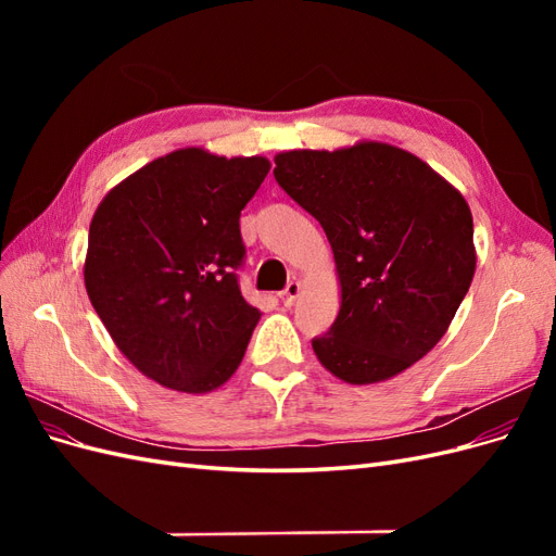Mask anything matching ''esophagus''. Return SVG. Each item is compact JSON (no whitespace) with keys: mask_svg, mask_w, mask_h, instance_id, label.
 Listing matches in <instances>:
<instances>
[{"mask_svg":"<svg viewBox=\"0 0 556 556\" xmlns=\"http://www.w3.org/2000/svg\"><path fill=\"white\" fill-rule=\"evenodd\" d=\"M299 294H301V282H299V280L288 282V288H285V290H282V294H280L282 304H285V306H292L294 301L299 299Z\"/></svg>","mask_w":556,"mask_h":556,"instance_id":"1","label":"esophagus"}]
</instances>
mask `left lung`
Masks as SVG:
<instances>
[{"mask_svg": "<svg viewBox=\"0 0 556 556\" xmlns=\"http://www.w3.org/2000/svg\"><path fill=\"white\" fill-rule=\"evenodd\" d=\"M274 176L323 225L341 311L313 350L352 384L392 378L443 339L476 274L473 215L429 164L387 143L276 155Z\"/></svg>", "mask_w": 556, "mask_h": 556, "instance_id": "1", "label": "left lung"}]
</instances>
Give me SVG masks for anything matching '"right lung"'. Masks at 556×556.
I'll return each mask as SVG.
<instances>
[{
	"label": "right lung",
	"mask_w": 556,
	"mask_h": 556,
	"mask_svg": "<svg viewBox=\"0 0 556 556\" xmlns=\"http://www.w3.org/2000/svg\"><path fill=\"white\" fill-rule=\"evenodd\" d=\"M271 164L185 148L146 164L99 204L86 290L139 371L204 394L237 371L260 311L241 294L239 217Z\"/></svg>",
	"instance_id": "1"
}]
</instances>
